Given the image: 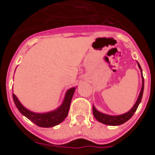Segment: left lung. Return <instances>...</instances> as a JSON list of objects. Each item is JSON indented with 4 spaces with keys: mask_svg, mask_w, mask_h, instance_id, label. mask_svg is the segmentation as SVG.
Listing matches in <instances>:
<instances>
[{
    "mask_svg": "<svg viewBox=\"0 0 155 155\" xmlns=\"http://www.w3.org/2000/svg\"><path fill=\"white\" fill-rule=\"evenodd\" d=\"M137 64L138 66H139L140 69V71H141L142 72L141 68H140L139 63H137ZM143 87H144V80H143V75H142V87L141 91L140 92L139 97H138L135 105H134V107H133L129 111V112H127V113L120 115V116H109V115L103 114V113H100V112H98V111L93 106V115H94V118L96 119L98 121H99L100 123L109 126H119L126 123L127 120H129L131 117H132L133 115L134 114V113L136 112L139 104L141 102L142 96H143Z\"/></svg>",
    "mask_w": 155,
    "mask_h": 155,
    "instance_id": "8db88e82",
    "label": "left lung"
}]
</instances>
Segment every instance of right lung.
Instances as JSON below:
<instances>
[{
	"label": "right lung",
	"instance_id": "obj_1",
	"mask_svg": "<svg viewBox=\"0 0 155 155\" xmlns=\"http://www.w3.org/2000/svg\"><path fill=\"white\" fill-rule=\"evenodd\" d=\"M74 91L75 87H72L68 90L66 93L65 98L62 105L57 110L47 113H35L28 111L20 103L15 94H13V99L19 112L34 123L35 125L40 127H52L62 123L68 116L71 99Z\"/></svg>",
	"mask_w": 155,
	"mask_h": 155
}]
</instances>
